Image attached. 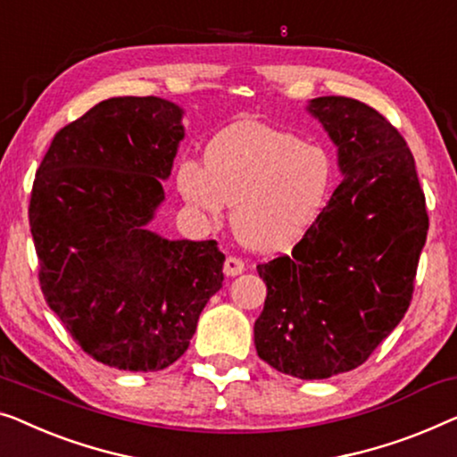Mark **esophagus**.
Here are the masks:
<instances>
[{"label":"esophagus","mask_w":457,"mask_h":457,"mask_svg":"<svg viewBox=\"0 0 457 457\" xmlns=\"http://www.w3.org/2000/svg\"><path fill=\"white\" fill-rule=\"evenodd\" d=\"M243 270H245V263L243 260H239V257L228 255L227 262H224V274L227 276H239Z\"/></svg>","instance_id":"1"}]
</instances>
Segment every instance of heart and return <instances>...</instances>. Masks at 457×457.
<instances>
[{"instance_id":"obj_1","label":"heart","mask_w":457,"mask_h":457,"mask_svg":"<svg viewBox=\"0 0 457 457\" xmlns=\"http://www.w3.org/2000/svg\"><path fill=\"white\" fill-rule=\"evenodd\" d=\"M177 185L191 206L218 218L233 204L230 224L251 249L278 251L317 222L334 189L326 148L255 121L228 125L208 146V164L183 161Z\"/></svg>"}]
</instances>
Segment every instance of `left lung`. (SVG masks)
Instances as JSON below:
<instances>
[{"label":"left lung","mask_w":457,"mask_h":457,"mask_svg":"<svg viewBox=\"0 0 457 457\" xmlns=\"http://www.w3.org/2000/svg\"><path fill=\"white\" fill-rule=\"evenodd\" d=\"M307 111L338 148L342 183L293 253L257 266L262 361L299 379L362 365L408 311L428 216L404 137L369 104L320 96Z\"/></svg>","instance_id":"1"}]
</instances>
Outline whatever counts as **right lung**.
<instances>
[{"instance_id": "right-lung-1", "label": "right lung", "mask_w": 457, "mask_h": 457, "mask_svg": "<svg viewBox=\"0 0 457 457\" xmlns=\"http://www.w3.org/2000/svg\"><path fill=\"white\" fill-rule=\"evenodd\" d=\"M181 117L158 96L107 98L57 131L32 185L45 301L86 354L119 371L173 365L224 280L216 241L148 228L185 137Z\"/></svg>"}]
</instances>
